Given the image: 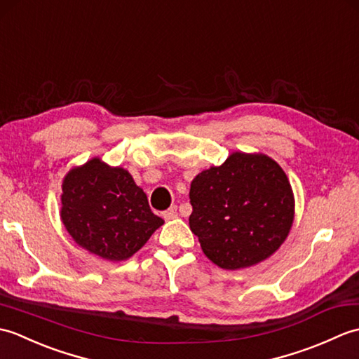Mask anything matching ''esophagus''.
I'll return each mask as SVG.
<instances>
[{"label": "esophagus", "instance_id": "esophagus-1", "mask_svg": "<svg viewBox=\"0 0 359 359\" xmlns=\"http://www.w3.org/2000/svg\"><path fill=\"white\" fill-rule=\"evenodd\" d=\"M177 207H171L170 210H166L165 212H163V217L166 219V220H171V219H175L177 217Z\"/></svg>", "mask_w": 359, "mask_h": 359}]
</instances>
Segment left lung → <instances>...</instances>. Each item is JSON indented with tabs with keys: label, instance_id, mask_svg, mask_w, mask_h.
<instances>
[{
	"label": "left lung",
	"instance_id": "1",
	"mask_svg": "<svg viewBox=\"0 0 359 359\" xmlns=\"http://www.w3.org/2000/svg\"><path fill=\"white\" fill-rule=\"evenodd\" d=\"M189 228L211 262L247 269L285 241L294 199L285 172L264 154L233 152L220 166L196 175L189 189Z\"/></svg>",
	"mask_w": 359,
	"mask_h": 359
}]
</instances>
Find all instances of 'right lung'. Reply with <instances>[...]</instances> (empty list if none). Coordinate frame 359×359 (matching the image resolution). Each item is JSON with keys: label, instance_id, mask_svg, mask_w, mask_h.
<instances>
[{"label": "right lung", "instance_id": "obj_1", "mask_svg": "<svg viewBox=\"0 0 359 359\" xmlns=\"http://www.w3.org/2000/svg\"><path fill=\"white\" fill-rule=\"evenodd\" d=\"M62 205V220L74 241L108 261L131 257L163 224L133 175L100 158L67 172Z\"/></svg>", "mask_w": 359, "mask_h": 359}]
</instances>
